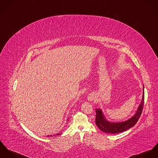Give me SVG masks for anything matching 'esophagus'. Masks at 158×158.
<instances>
[{"instance_id":"34e87169","label":"esophagus","mask_w":158,"mask_h":158,"mask_svg":"<svg viewBox=\"0 0 158 158\" xmlns=\"http://www.w3.org/2000/svg\"><path fill=\"white\" fill-rule=\"evenodd\" d=\"M95 96L93 94H89L88 96H87V99L88 100V101H92L93 100L95 99Z\"/></svg>"}]
</instances>
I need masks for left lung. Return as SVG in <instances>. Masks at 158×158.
<instances>
[{"label":"left lung","mask_w":158,"mask_h":158,"mask_svg":"<svg viewBox=\"0 0 158 158\" xmlns=\"http://www.w3.org/2000/svg\"><path fill=\"white\" fill-rule=\"evenodd\" d=\"M144 104V86L143 85V93H142V98L139 105L135 114L130 119L127 121L119 122V123H114L108 121L105 118V115L104 114L100 108L96 109V124L98 127L103 132L106 133H119L121 132L125 131L132 127H133L137 122L138 121L140 118L143 106Z\"/></svg>","instance_id":"obj_1"}]
</instances>
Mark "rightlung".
<instances>
[{
	"mask_svg": "<svg viewBox=\"0 0 158 158\" xmlns=\"http://www.w3.org/2000/svg\"><path fill=\"white\" fill-rule=\"evenodd\" d=\"M68 121H69V119H68ZM62 135V133H57V134H56V135H47V137H52V136H59V135Z\"/></svg>",
	"mask_w": 158,
	"mask_h": 158,
	"instance_id": "obj_1",
	"label": "right lung"
}]
</instances>
